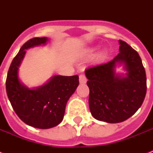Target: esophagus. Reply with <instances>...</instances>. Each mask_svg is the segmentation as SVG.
<instances>
[{
	"instance_id": "1",
	"label": "esophagus",
	"mask_w": 153,
	"mask_h": 153,
	"mask_svg": "<svg viewBox=\"0 0 153 153\" xmlns=\"http://www.w3.org/2000/svg\"><path fill=\"white\" fill-rule=\"evenodd\" d=\"M86 81H87V79H86V78L85 77V75L81 74V75L79 76V82H80V84H85L86 82Z\"/></svg>"
}]
</instances>
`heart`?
<instances>
[{"label": "heart", "instance_id": "heart-1", "mask_svg": "<svg viewBox=\"0 0 153 153\" xmlns=\"http://www.w3.org/2000/svg\"><path fill=\"white\" fill-rule=\"evenodd\" d=\"M97 49H98V47H94V48H91L90 50L88 51V55H92L94 54V53L96 51H97ZM103 57V55H101L100 56H99V58H102Z\"/></svg>", "mask_w": 153, "mask_h": 153}]
</instances>
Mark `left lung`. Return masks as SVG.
<instances>
[{
	"mask_svg": "<svg viewBox=\"0 0 153 153\" xmlns=\"http://www.w3.org/2000/svg\"><path fill=\"white\" fill-rule=\"evenodd\" d=\"M119 54L111 61L85 71L90 89L89 107L95 119L119 123L133 116L146 94V74L138 53L119 40ZM123 67L124 73L116 72Z\"/></svg>",
	"mask_w": 153,
	"mask_h": 153,
	"instance_id": "obj_1",
	"label": "left lung"
}]
</instances>
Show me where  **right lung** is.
Returning <instances> with one entry per match:
<instances>
[{
    "mask_svg": "<svg viewBox=\"0 0 153 153\" xmlns=\"http://www.w3.org/2000/svg\"><path fill=\"white\" fill-rule=\"evenodd\" d=\"M48 41L47 37H37L26 42L13 59L6 79L7 95L16 114L25 124L42 129L53 128L62 121L67 101L79 84L78 75H54L32 88L21 82L19 67L26 51Z\"/></svg>",
    "mask_w": 153,
    "mask_h": 153,
    "instance_id": "right-lung-1",
    "label": "right lung"
}]
</instances>
